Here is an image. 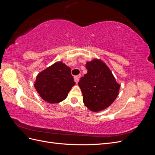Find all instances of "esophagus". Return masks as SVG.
<instances>
[{
  "mask_svg": "<svg viewBox=\"0 0 155 155\" xmlns=\"http://www.w3.org/2000/svg\"><path fill=\"white\" fill-rule=\"evenodd\" d=\"M81 77V75H78V76H74V81L76 83H78L79 80V78Z\"/></svg>",
  "mask_w": 155,
  "mask_h": 155,
  "instance_id": "34e87169",
  "label": "esophagus"
}]
</instances>
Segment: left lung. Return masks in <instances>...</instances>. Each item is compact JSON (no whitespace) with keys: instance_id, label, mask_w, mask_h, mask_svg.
Returning a JSON list of instances; mask_svg holds the SVG:
<instances>
[{"instance_id":"8db88e82","label":"left lung","mask_w":155,"mask_h":155,"mask_svg":"<svg viewBox=\"0 0 155 155\" xmlns=\"http://www.w3.org/2000/svg\"><path fill=\"white\" fill-rule=\"evenodd\" d=\"M86 68L87 73L78 82L83 103L91 111L102 110L116 100L120 85L116 82L109 67L100 59L87 62Z\"/></svg>"}]
</instances>
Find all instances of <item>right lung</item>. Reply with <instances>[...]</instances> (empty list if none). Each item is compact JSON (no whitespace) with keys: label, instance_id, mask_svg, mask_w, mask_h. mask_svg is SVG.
Returning a JSON list of instances; mask_svg holds the SVG:
<instances>
[{"label":"right lung","instance_id":"add662e5","mask_svg":"<svg viewBox=\"0 0 155 155\" xmlns=\"http://www.w3.org/2000/svg\"><path fill=\"white\" fill-rule=\"evenodd\" d=\"M74 85L70 68L59 61L38 74L34 87L42 99L56 104L67 97Z\"/></svg>","mask_w":155,"mask_h":155}]
</instances>
